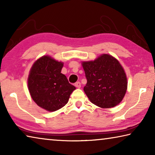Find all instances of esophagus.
<instances>
[{
  "mask_svg": "<svg viewBox=\"0 0 155 155\" xmlns=\"http://www.w3.org/2000/svg\"><path fill=\"white\" fill-rule=\"evenodd\" d=\"M74 85H75V87H77V88H80L81 86L80 82H77L74 84Z\"/></svg>",
  "mask_w": 155,
  "mask_h": 155,
  "instance_id": "1",
  "label": "esophagus"
}]
</instances>
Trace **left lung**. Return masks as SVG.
I'll list each match as a JSON object with an SVG mask.
<instances>
[{"mask_svg": "<svg viewBox=\"0 0 155 155\" xmlns=\"http://www.w3.org/2000/svg\"><path fill=\"white\" fill-rule=\"evenodd\" d=\"M82 65L87 81L83 90L91 103L101 108H111L122 101L127 78L116 59L103 54L94 61H83Z\"/></svg>", "mask_w": 155, "mask_h": 155, "instance_id": "8db88e82", "label": "left lung"}]
</instances>
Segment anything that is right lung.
Segmentation results:
<instances>
[{
    "instance_id": "1",
    "label": "right lung",
    "mask_w": 155,
    "mask_h": 155,
    "mask_svg": "<svg viewBox=\"0 0 155 155\" xmlns=\"http://www.w3.org/2000/svg\"><path fill=\"white\" fill-rule=\"evenodd\" d=\"M62 62L49 56L38 59L31 67L28 87L31 98L39 107L48 111H55L68 103L76 87L63 74Z\"/></svg>"
}]
</instances>
